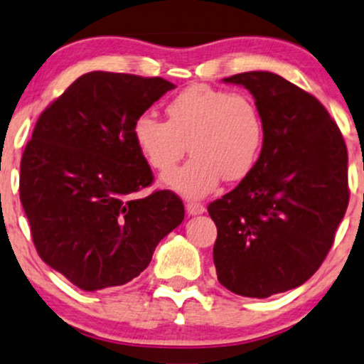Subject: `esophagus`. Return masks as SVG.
<instances>
[{
    "label": "esophagus",
    "mask_w": 364,
    "mask_h": 364,
    "mask_svg": "<svg viewBox=\"0 0 364 364\" xmlns=\"http://www.w3.org/2000/svg\"><path fill=\"white\" fill-rule=\"evenodd\" d=\"M186 210L188 215H200L205 212V207L202 204H197V202H188L186 205Z\"/></svg>",
    "instance_id": "obj_1"
}]
</instances>
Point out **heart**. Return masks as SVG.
I'll return each instance as SVG.
<instances>
[{
    "instance_id": "1",
    "label": "heart",
    "mask_w": 364,
    "mask_h": 364,
    "mask_svg": "<svg viewBox=\"0 0 364 364\" xmlns=\"http://www.w3.org/2000/svg\"><path fill=\"white\" fill-rule=\"evenodd\" d=\"M134 140L150 167L165 172L187 152L192 159L165 173L162 183L187 199H200L220 178L242 181L257 162L264 124L247 97L207 85H192L167 105V122L141 113Z\"/></svg>"
}]
</instances>
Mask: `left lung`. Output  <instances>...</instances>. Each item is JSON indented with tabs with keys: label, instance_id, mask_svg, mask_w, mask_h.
Returning <instances> with one entry per match:
<instances>
[{
	"label": "left lung",
	"instance_id": "1",
	"mask_svg": "<svg viewBox=\"0 0 364 364\" xmlns=\"http://www.w3.org/2000/svg\"><path fill=\"white\" fill-rule=\"evenodd\" d=\"M251 92L264 124L261 155L234 191L209 204L217 279L269 297L304 284L346 212L348 150L318 98L271 72L224 78Z\"/></svg>",
	"mask_w": 364,
	"mask_h": 364
}]
</instances>
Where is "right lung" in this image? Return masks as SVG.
Segmentation results:
<instances>
[{"instance_id":"obj_1","label":"right lung","mask_w":364,"mask_h":364,"mask_svg":"<svg viewBox=\"0 0 364 364\" xmlns=\"http://www.w3.org/2000/svg\"><path fill=\"white\" fill-rule=\"evenodd\" d=\"M172 88L159 77L90 72L36 122L21 157L20 200L40 257L80 289L127 284L183 220L171 191L132 197L154 181L134 122Z\"/></svg>"}]
</instances>
